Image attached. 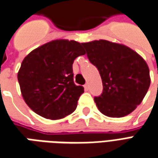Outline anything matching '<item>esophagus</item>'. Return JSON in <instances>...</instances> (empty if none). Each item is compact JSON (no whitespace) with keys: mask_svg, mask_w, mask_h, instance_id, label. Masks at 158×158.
Segmentation results:
<instances>
[{"mask_svg":"<svg viewBox=\"0 0 158 158\" xmlns=\"http://www.w3.org/2000/svg\"><path fill=\"white\" fill-rule=\"evenodd\" d=\"M85 90H89V86L88 83H87V84H85Z\"/></svg>","mask_w":158,"mask_h":158,"instance_id":"obj_1","label":"esophagus"}]
</instances>
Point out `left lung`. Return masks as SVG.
Here are the masks:
<instances>
[{
  "label": "left lung",
  "mask_w": 158,
  "mask_h": 158,
  "mask_svg": "<svg viewBox=\"0 0 158 158\" xmlns=\"http://www.w3.org/2000/svg\"><path fill=\"white\" fill-rule=\"evenodd\" d=\"M82 45L102 79V94L94 97L99 110L109 117L129 115L141 104L150 86L146 61L134 50L120 43L101 39Z\"/></svg>",
  "instance_id": "8db88e82"
}]
</instances>
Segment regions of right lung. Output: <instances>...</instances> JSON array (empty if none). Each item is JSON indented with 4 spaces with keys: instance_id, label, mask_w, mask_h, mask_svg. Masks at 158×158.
<instances>
[{
    "instance_id": "add662e5",
    "label": "right lung",
    "mask_w": 158,
    "mask_h": 158,
    "mask_svg": "<svg viewBox=\"0 0 158 158\" xmlns=\"http://www.w3.org/2000/svg\"><path fill=\"white\" fill-rule=\"evenodd\" d=\"M85 54L82 43L58 39L26 56L17 79L23 100L36 114L59 120L75 110L84 87L73 82V63Z\"/></svg>"
}]
</instances>
